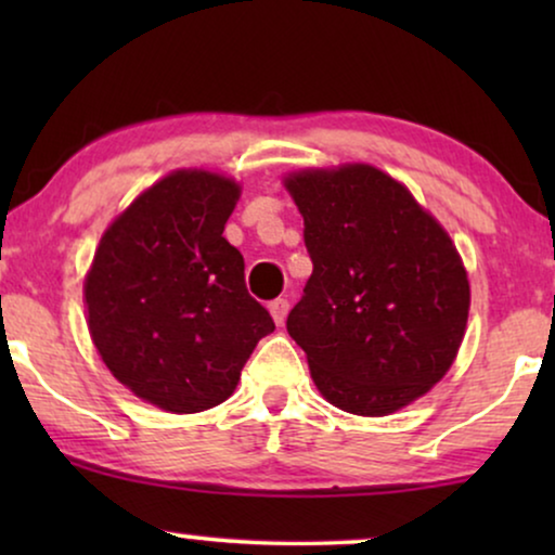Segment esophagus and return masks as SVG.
Returning a JSON list of instances; mask_svg holds the SVG:
<instances>
[{"mask_svg":"<svg viewBox=\"0 0 555 555\" xmlns=\"http://www.w3.org/2000/svg\"><path fill=\"white\" fill-rule=\"evenodd\" d=\"M268 310H270V315H272V321H275V325H283L285 315H287V300H283V298L272 300Z\"/></svg>","mask_w":555,"mask_h":555,"instance_id":"esophagus-1","label":"esophagus"}]
</instances>
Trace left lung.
Masks as SVG:
<instances>
[{
    "label": "left lung",
    "mask_w": 555,
    "mask_h": 555,
    "mask_svg": "<svg viewBox=\"0 0 555 555\" xmlns=\"http://www.w3.org/2000/svg\"><path fill=\"white\" fill-rule=\"evenodd\" d=\"M306 222L313 275L287 315L328 404L386 416L424 397L457 359L469 280L442 224L371 164L283 177Z\"/></svg>",
    "instance_id": "left-lung-1"
}]
</instances>
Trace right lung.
Segmentation results:
<instances>
[{"instance_id":"1","label":"right lung","mask_w":555,"mask_h":555,"mask_svg":"<svg viewBox=\"0 0 555 555\" xmlns=\"http://www.w3.org/2000/svg\"><path fill=\"white\" fill-rule=\"evenodd\" d=\"M240 181L177 169L113 217L82 283L98 356L133 397L171 414L222 404L275 331L222 237Z\"/></svg>"}]
</instances>
